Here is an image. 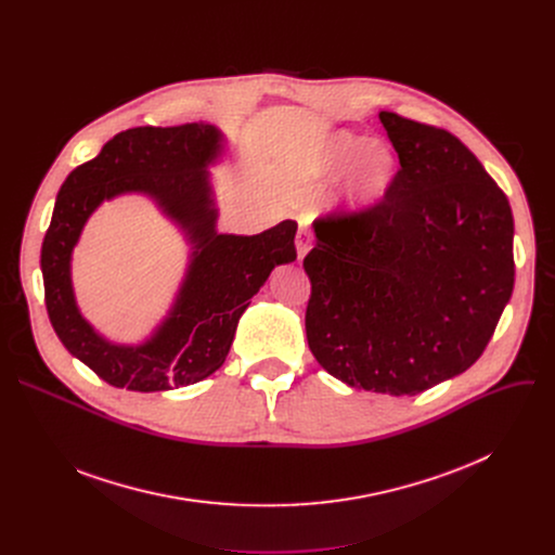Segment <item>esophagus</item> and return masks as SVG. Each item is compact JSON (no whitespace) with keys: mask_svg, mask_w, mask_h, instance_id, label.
Returning a JSON list of instances; mask_svg holds the SVG:
<instances>
[{"mask_svg":"<svg viewBox=\"0 0 555 555\" xmlns=\"http://www.w3.org/2000/svg\"><path fill=\"white\" fill-rule=\"evenodd\" d=\"M311 242H313L311 228H309L307 223H300V225H298V232H296V250H298V259H302V257L309 253Z\"/></svg>","mask_w":555,"mask_h":555,"instance_id":"34e87169","label":"esophagus"}]
</instances>
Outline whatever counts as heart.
<instances>
[{
	"label": "heart",
	"mask_w": 555,
	"mask_h": 555,
	"mask_svg": "<svg viewBox=\"0 0 555 555\" xmlns=\"http://www.w3.org/2000/svg\"><path fill=\"white\" fill-rule=\"evenodd\" d=\"M398 169V155L386 144H369L364 135L349 131L332 133L305 163L307 178L315 182H330L345 173L340 199L349 212H364L382 202Z\"/></svg>",
	"instance_id": "1"
}]
</instances>
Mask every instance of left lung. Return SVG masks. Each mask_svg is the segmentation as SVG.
<instances>
[{"label": "left lung", "mask_w": 555, "mask_h": 555, "mask_svg": "<svg viewBox=\"0 0 555 555\" xmlns=\"http://www.w3.org/2000/svg\"><path fill=\"white\" fill-rule=\"evenodd\" d=\"M379 120L400 171L371 210L313 221L305 332L345 384L417 395L486 351L514 289V217L456 135L392 112Z\"/></svg>", "instance_id": "1"}]
</instances>
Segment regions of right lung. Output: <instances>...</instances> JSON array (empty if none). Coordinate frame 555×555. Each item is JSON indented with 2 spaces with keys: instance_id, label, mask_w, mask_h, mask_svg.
Returning a JSON list of instances; mask_svg holds the SVG:
<instances>
[{
  "instance_id": "right-lung-1",
  "label": "right lung",
  "mask_w": 555,
  "mask_h": 555,
  "mask_svg": "<svg viewBox=\"0 0 555 555\" xmlns=\"http://www.w3.org/2000/svg\"><path fill=\"white\" fill-rule=\"evenodd\" d=\"M212 125L133 127L116 133L63 182L41 246L46 309L63 347L116 388L153 392L195 384L215 373L232 345L236 323L274 266L296 259V221L261 234H219L210 173L221 155ZM122 192L149 194L194 244L179 298L156 334L138 348L99 337L75 307L68 259L89 215Z\"/></svg>"
}]
</instances>
